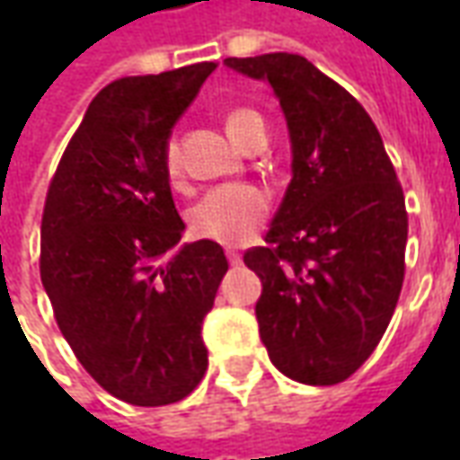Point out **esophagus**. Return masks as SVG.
I'll list each match as a JSON object with an SVG mask.
<instances>
[{
	"label": "esophagus",
	"mask_w": 460,
	"mask_h": 460,
	"mask_svg": "<svg viewBox=\"0 0 460 460\" xmlns=\"http://www.w3.org/2000/svg\"><path fill=\"white\" fill-rule=\"evenodd\" d=\"M226 259H229L231 266H241V253L234 249H226Z\"/></svg>",
	"instance_id": "1"
}]
</instances>
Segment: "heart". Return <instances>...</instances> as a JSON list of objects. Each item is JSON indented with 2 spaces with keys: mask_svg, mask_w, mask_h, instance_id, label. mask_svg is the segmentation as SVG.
Masks as SVG:
<instances>
[{
  "mask_svg": "<svg viewBox=\"0 0 460 460\" xmlns=\"http://www.w3.org/2000/svg\"><path fill=\"white\" fill-rule=\"evenodd\" d=\"M224 125L229 137L239 147H249L256 137H266V128L256 111L251 108H231L224 115ZM162 170L172 187L181 184V160L177 142H167L162 150ZM269 194L256 184H221L207 191L190 211V229L199 239L217 241L226 246H236L249 241L261 224L269 217Z\"/></svg>",
  "mask_w": 460,
  "mask_h": 460,
  "instance_id": "1",
  "label": "heart"
}]
</instances>
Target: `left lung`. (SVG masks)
I'll list each match as a JSON object with an SVG mask.
<instances>
[{
  "label": "left lung",
  "instance_id": "left-lung-1",
  "mask_svg": "<svg viewBox=\"0 0 460 460\" xmlns=\"http://www.w3.org/2000/svg\"><path fill=\"white\" fill-rule=\"evenodd\" d=\"M266 78L286 113L293 180L243 253L263 283V345L296 382H345L385 335L404 283L406 204L379 130L355 95L298 54L226 58Z\"/></svg>",
  "mask_w": 460,
  "mask_h": 460
}]
</instances>
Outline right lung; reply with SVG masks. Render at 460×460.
Returning a JSON list of instances; mask_svg holds the SVG:
<instances>
[{
	"label": "right lung",
	"mask_w": 460,
	"mask_h": 460,
	"mask_svg": "<svg viewBox=\"0 0 460 460\" xmlns=\"http://www.w3.org/2000/svg\"><path fill=\"white\" fill-rule=\"evenodd\" d=\"M214 61L125 75L88 105L46 191L41 283L58 330L108 394L174 404L207 372L201 323L229 261L217 241L187 243L162 150Z\"/></svg>",
	"instance_id": "1"
}]
</instances>
